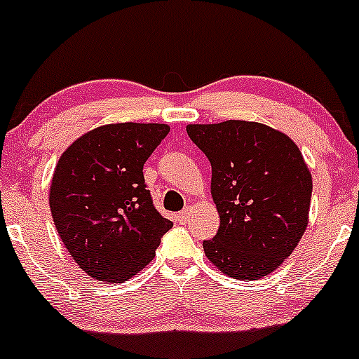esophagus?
Masks as SVG:
<instances>
[{
	"mask_svg": "<svg viewBox=\"0 0 359 359\" xmlns=\"http://www.w3.org/2000/svg\"><path fill=\"white\" fill-rule=\"evenodd\" d=\"M191 216H194V207H187V209L181 210V212L178 214V221L180 223H187Z\"/></svg>",
	"mask_w": 359,
	"mask_h": 359,
	"instance_id": "obj_1",
	"label": "esophagus"
}]
</instances>
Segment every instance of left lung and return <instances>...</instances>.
Returning a JSON list of instances; mask_svg holds the SVG:
<instances>
[{
    "mask_svg": "<svg viewBox=\"0 0 359 359\" xmlns=\"http://www.w3.org/2000/svg\"><path fill=\"white\" fill-rule=\"evenodd\" d=\"M212 168L210 195L219 230L204 242L207 259L236 280H259L297 247L309 221L313 178L301 150L261 123L188 124Z\"/></svg>",
    "mask_w": 359,
    "mask_h": 359,
    "instance_id": "obj_1",
    "label": "left lung"
}]
</instances>
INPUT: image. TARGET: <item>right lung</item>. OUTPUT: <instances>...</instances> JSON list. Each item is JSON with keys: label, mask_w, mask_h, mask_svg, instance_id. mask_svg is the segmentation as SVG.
Masks as SVG:
<instances>
[{"label": "right lung", "mask_w": 359, "mask_h": 359, "mask_svg": "<svg viewBox=\"0 0 359 359\" xmlns=\"http://www.w3.org/2000/svg\"><path fill=\"white\" fill-rule=\"evenodd\" d=\"M168 133V124H105L58 158L50 184L53 223L72 259L98 282H128L172 228L143 178V164Z\"/></svg>", "instance_id": "add662e5"}]
</instances>
